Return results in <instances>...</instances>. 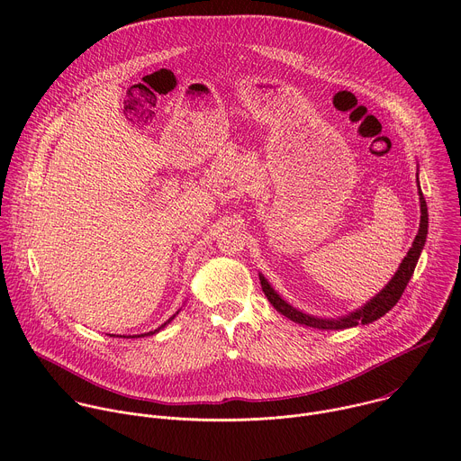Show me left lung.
<instances>
[{
	"label": "left lung",
	"mask_w": 461,
	"mask_h": 461,
	"mask_svg": "<svg viewBox=\"0 0 461 461\" xmlns=\"http://www.w3.org/2000/svg\"><path fill=\"white\" fill-rule=\"evenodd\" d=\"M418 185H420V182H418ZM418 193H420V212H421V217H420V230H418V235H416L414 242H412V248L407 251V257L402 260L398 272L393 274V277L388 281V285L377 295H374L368 303H365L361 308L350 312L348 315H341L338 319H332V317L326 319V317L310 315V313H304V312L294 308L292 304H288L272 288L268 279L262 276V274H258L262 292H265V295L268 297L272 306L279 313L288 317L290 321L304 324V326L319 328V330H345V328H352V326H357V324H368V322H374L379 317H383L388 310H392L393 306H396V303L403 295V292H405V288H407V285H409V281H411V277L414 274V268L418 265V258L421 255L425 240H427L429 212H427V203L423 199L421 189H418Z\"/></svg>",
	"instance_id": "left-lung-1"
}]
</instances>
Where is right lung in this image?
Wrapping results in <instances>:
<instances>
[{
    "mask_svg": "<svg viewBox=\"0 0 461 461\" xmlns=\"http://www.w3.org/2000/svg\"><path fill=\"white\" fill-rule=\"evenodd\" d=\"M178 312H180V310H178ZM178 312H176V313H178ZM176 313H175V315H173V317H169V319H167V321H166V322H164V324H162V326H158V328H157V330H153V332H146V334H137V336H116V338H125V339H135V338H144V336H153V334H157V332H160V330H162V328H164V326H166V324H169V322H171V321H173V319H175V317H176Z\"/></svg>",
    "mask_w": 461,
    "mask_h": 461,
    "instance_id": "add662e5",
    "label": "right lung"
}]
</instances>
